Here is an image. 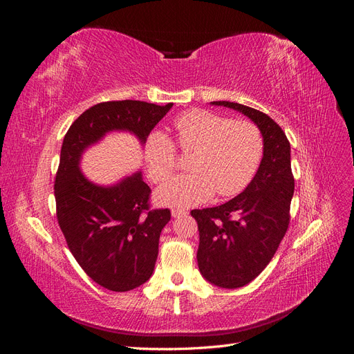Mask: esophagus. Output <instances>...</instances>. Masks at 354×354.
Masks as SVG:
<instances>
[{
    "label": "esophagus",
    "instance_id": "esophagus-1",
    "mask_svg": "<svg viewBox=\"0 0 354 354\" xmlns=\"http://www.w3.org/2000/svg\"><path fill=\"white\" fill-rule=\"evenodd\" d=\"M186 214H187V211L186 209H173V211H171V216H173L174 218L176 217H181V216H186Z\"/></svg>",
    "mask_w": 354,
    "mask_h": 354
}]
</instances>
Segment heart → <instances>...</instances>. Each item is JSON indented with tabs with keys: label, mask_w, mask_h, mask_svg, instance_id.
<instances>
[{
	"label": "heart",
	"mask_w": 354,
	"mask_h": 354,
	"mask_svg": "<svg viewBox=\"0 0 354 354\" xmlns=\"http://www.w3.org/2000/svg\"><path fill=\"white\" fill-rule=\"evenodd\" d=\"M176 146L192 152L189 174L173 178L156 192L160 205L186 208L208 202L214 194L230 198L251 183L263 158V137L250 121L227 120L209 111L192 109L176 118ZM147 176L162 183L176 168V149L160 131L145 142Z\"/></svg>",
	"instance_id": "1"
}]
</instances>
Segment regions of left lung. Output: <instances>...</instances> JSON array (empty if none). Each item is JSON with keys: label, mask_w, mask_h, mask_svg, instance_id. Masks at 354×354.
Segmentation results:
<instances>
[{"label": "left lung", "mask_w": 354, "mask_h": 354, "mask_svg": "<svg viewBox=\"0 0 354 354\" xmlns=\"http://www.w3.org/2000/svg\"><path fill=\"white\" fill-rule=\"evenodd\" d=\"M248 116L263 136L259 169L242 194L214 208L194 209L198 221V266L203 279L241 288L259 276L283 239L294 195L291 146L269 115L233 102H211Z\"/></svg>", "instance_id": "1"}]
</instances>
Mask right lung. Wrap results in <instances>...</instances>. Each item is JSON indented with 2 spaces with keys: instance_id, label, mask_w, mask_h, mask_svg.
<instances>
[{
  "instance_id": "obj_1",
  "label": "right lung",
  "mask_w": 354,
  "mask_h": 354,
  "mask_svg": "<svg viewBox=\"0 0 354 354\" xmlns=\"http://www.w3.org/2000/svg\"><path fill=\"white\" fill-rule=\"evenodd\" d=\"M173 103L104 102L85 111L63 138L55 181L59 226L75 260L91 279L115 292L143 285L152 276L159 236L169 209H149L151 189L142 171L113 185H97L84 176V152L109 133L127 131L143 146Z\"/></svg>"
}]
</instances>
